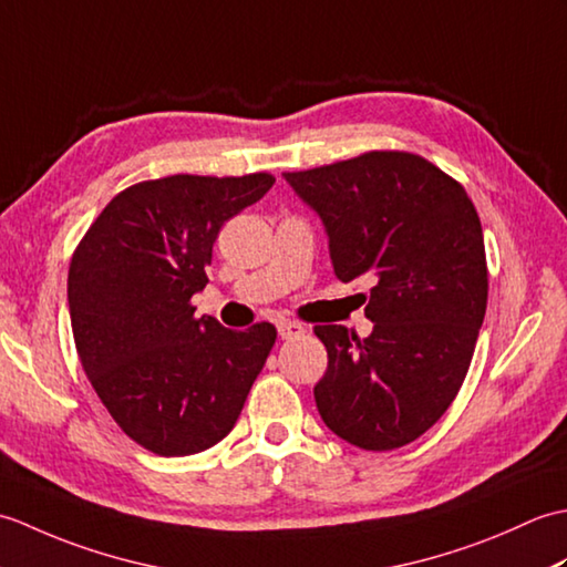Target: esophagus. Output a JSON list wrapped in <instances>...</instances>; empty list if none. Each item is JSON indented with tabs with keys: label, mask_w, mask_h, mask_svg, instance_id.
I'll return each instance as SVG.
<instances>
[{
	"label": "esophagus",
	"mask_w": 567,
	"mask_h": 567,
	"mask_svg": "<svg viewBox=\"0 0 567 567\" xmlns=\"http://www.w3.org/2000/svg\"><path fill=\"white\" fill-rule=\"evenodd\" d=\"M305 327L297 321H280L277 323V333H280L282 341H290V339H299V336H305Z\"/></svg>",
	"instance_id": "esophagus-1"
}]
</instances>
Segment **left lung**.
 I'll list each match as a JSON object with an SVG mask.
<instances>
[{"label": "left lung", "mask_w": 567, "mask_h": 567, "mask_svg": "<svg viewBox=\"0 0 567 567\" xmlns=\"http://www.w3.org/2000/svg\"><path fill=\"white\" fill-rule=\"evenodd\" d=\"M323 224L341 282L368 277L372 333L317 327L329 368L315 388L336 436L365 451L412 443L465 380L487 309L480 216L463 185L414 153L372 151L285 173Z\"/></svg>", "instance_id": "8db88e82"}]
</instances>
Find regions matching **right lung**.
Instances as JSON below:
<instances>
[{
  "label": "right lung",
  "mask_w": 567,
  "mask_h": 567,
  "mask_svg": "<svg viewBox=\"0 0 567 567\" xmlns=\"http://www.w3.org/2000/svg\"><path fill=\"white\" fill-rule=\"evenodd\" d=\"M275 185L244 177L171 175L106 204L72 256L70 323L94 392L126 436L165 457L219 443L277 339L272 323L246 331L195 317L192 295L224 221Z\"/></svg>",
  "instance_id": "right-lung-1"
}]
</instances>
